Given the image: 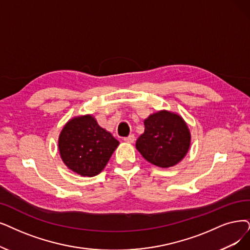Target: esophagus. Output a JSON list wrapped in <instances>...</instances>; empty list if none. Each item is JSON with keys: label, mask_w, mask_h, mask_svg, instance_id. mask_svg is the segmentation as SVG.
Instances as JSON below:
<instances>
[{"label": "esophagus", "mask_w": 250, "mask_h": 250, "mask_svg": "<svg viewBox=\"0 0 250 250\" xmlns=\"http://www.w3.org/2000/svg\"><path fill=\"white\" fill-rule=\"evenodd\" d=\"M134 141H135V136L133 134H130V135L127 136V137H124V142L125 143L132 144V143H134Z\"/></svg>", "instance_id": "1"}]
</instances>
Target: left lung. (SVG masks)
<instances>
[{"mask_svg": "<svg viewBox=\"0 0 250 250\" xmlns=\"http://www.w3.org/2000/svg\"><path fill=\"white\" fill-rule=\"evenodd\" d=\"M189 145L191 133L185 120L175 113L160 111L145 120V132L135 146L147 162L168 168L182 161Z\"/></svg>", "mask_w": 250, "mask_h": 250, "instance_id": "left-lung-1", "label": "left lung"}]
</instances>
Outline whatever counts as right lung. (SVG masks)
Returning a JSON list of instances; mask_svg holds the SVG:
<instances>
[{
  "mask_svg": "<svg viewBox=\"0 0 250 250\" xmlns=\"http://www.w3.org/2000/svg\"><path fill=\"white\" fill-rule=\"evenodd\" d=\"M118 146L117 139L91 115L69 120L58 138L63 163L72 171L89 177L102 172Z\"/></svg>",
  "mask_w": 250,
  "mask_h": 250,
  "instance_id": "add662e5",
  "label": "right lung"
}]
</instances>
